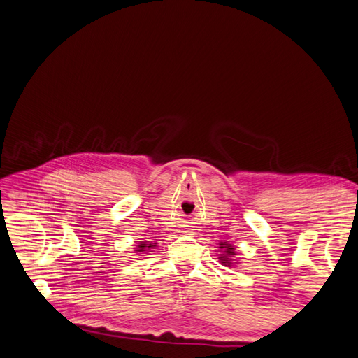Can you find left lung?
<instances>
[{"label":"left lung","instance_id":"8db88e82","mask_svg":"<svg viewBox=\"0 0 358 358\" xmlns=\"http://www.w3.org/2000/svg\"><path fill=\"white\" fill-rule=\"evenodd\" d=\"M220 248H221V255H220L221 264H223L224 266H231V257L236 255L235 248L227 243H220Z\"/></svg>","mask_w":358,"mask_h":358}]
</instances>
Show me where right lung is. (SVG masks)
I'll return each mask as SVG.
<instances>
[{"label": "right lung", "mask_w": 358, "mask_h": 358, "mask_svg": "<svg viewBox=\"0 0 358 358\" xmlns=\"http://www.w3.org/2000/svg\"><path fill=\"white\" fill-rule=\"evenodd\" d=\"M153 247H155V243L149 244L148 241H140V245L137 247V250H135V253H143V251H148L145 250L146 248L149 250V248H153Z\"/></svg>", "instance_id": "obj_1"}]
</instances>
